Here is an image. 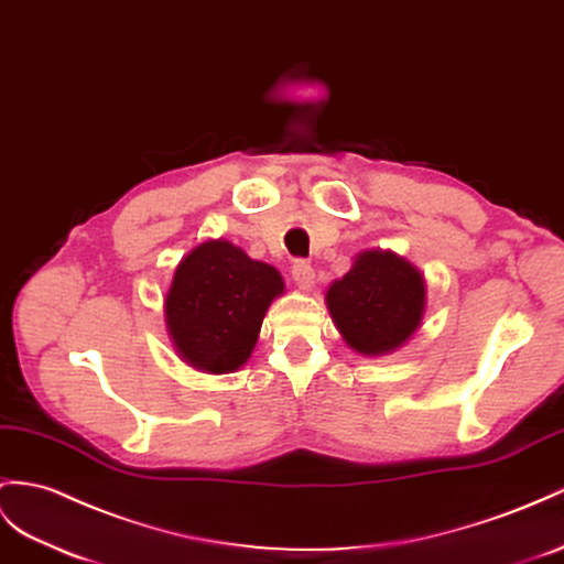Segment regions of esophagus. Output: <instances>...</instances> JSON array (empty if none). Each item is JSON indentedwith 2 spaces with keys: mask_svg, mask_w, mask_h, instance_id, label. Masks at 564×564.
I'll list each match as a JSON object with an SVG mask.
<instances>
[{
  "mask_svg": "<svg viewBox=\"0 0 564 564\" xmlns=\"http://www.w3.org/2000/svg\"><path fill=\"white\" fill-rule=\"evenodd\" d=\"M293 279H295L300 291H305V293L314 291V283H316V281H314V269H312V264L297 262V264L293 267Z\"/></svg>",
  "mask_w": 564,
  "mask_h": 564,
  "instance_id": "esophagus-1",
  "label": "esophagus"
}]
</instances>
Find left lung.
<instances>
[{
  "label": "left lung",
  "instance_id": "8db88e82",
  "mask_svg": "<svg viewBox=\"0 0 564 564\" xmlns=\"http://www.w3.org/2000/svg\"><path fill=\"white\" fill-rule=\"evenodd\" d=\"M324 302L348 348L365 357L391 355L422 328L426 279L393 250H362L326 288Z\"/></svg>",
  "mask_w": 564,
  "mask_h": 564
}]
</instances>
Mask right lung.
Masks as SVG:
<instances>
[{
  "label": "right lung",
  "instance_id": "1",
  "mask_svg": "<svg viewBox=\"0 0 564 564\" xmlns=\"http://www.w3.org/2000/svg\"><path fill=\"white\" fill-rule=\"evenodd\" d=\"M283 293L276 267L224 238L199 242L173 269L164 293L173 350L202 373L238 371L252 357L271 302Z\"/></svg>",
  "mask_w": 564,
  "mask_h": 564
}]
</instances>
